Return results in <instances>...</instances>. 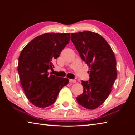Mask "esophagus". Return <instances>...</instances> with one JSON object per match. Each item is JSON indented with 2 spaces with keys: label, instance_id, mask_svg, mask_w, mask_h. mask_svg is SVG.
I'll return each instance as SVG.
<instances>
[{
  "label": "esophagus",
  "instance_id": "1",
  "mask_svg": "<svg viewBox=\"0 0 135 135\" xmlns=\"http://www.w3.org/2000/svg\"><path fill=\"white\" fill-rule=\"evenodd\" d=\"M69 81H70V83H76V80L70 79V80H69Z\"/></svg>",
  "mask_w": 135,
  "mask_h": 135
}]
</instances>
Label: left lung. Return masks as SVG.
I'll list each match as a JSON object with an SVG mask.
<instances>
[{
	"label": "left lung",
	"mask_w": 135,
	"mask_h": 135,
	"mask_svg": "<svg viewBox=\"0 0 135 135\" xmlns=\"http://www.w3.org/2000/svg\"><path fill=\"white\" fill-rule=\"evenodd\" d=\"M71 40L89 68L90 79L82 81L83 92L77 97V102L87 109H94L108 97L117 78L115 55L105 38L94 32L71 33Z\"/></svg>",
	"instance_id": "left-lung-1"
}]
</instances>
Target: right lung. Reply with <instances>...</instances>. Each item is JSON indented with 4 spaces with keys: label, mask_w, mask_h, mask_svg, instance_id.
<instances>
[{
    "label": "right lung",
    "mask_w": 135,
    "mask_h": 135,
    "mask_svg": "<svg viewBox=\"0 0 135 135\" xmlns=\"http://www.w3.org/2000/svg\"><path fill=\"white\" fill-rule=\"evenodd\" d=\"M70 40V33H45L33 38L20 54V81L27 99L35 106L51 105L60 90L68 84V79L49 74L48 70L53 69L52 61L58 58Z\"/></svg>",
    "instance_id": "obj_1"
}]
</instances>
